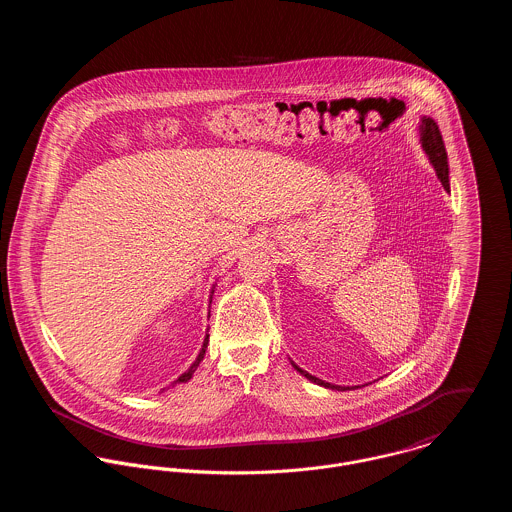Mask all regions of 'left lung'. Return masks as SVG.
<instances>
[{"label": "left lung", "mask_w": 512, "mask_h": 512, "mask_svg": "<svg viewBox=\"0 0 512 512\" xmlns=\"http://www.w3.org/2000/svg\"><path fill=\"white\" fill-rule=\"evenodd\" d=\"M418 134H420V144L424 153L428 155L430 163L434 165L436 169V175H438L443 189L449 193V165H447V153H445V146H443V140H441V134H439L438 124L430 118V116H422L420 122H418ZM293 368L303 374L307 380L319 384V386H325V388H331V390H351V386H339V384H331V382H325L309 372H305L303 368L295 365L292 361ZM353 388H359V386H353Z\"/></svg>", "instance_id": "8db88e82"}]
</instances>
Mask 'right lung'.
Returning <instances> with one entry per match:
<instances>
[{
  "instance_id": "right-lung-1",
  "label": "right lung",
  "mask_w": 512,
  "mask_h": 512,
  "mask_svg": "<svg viewBox=\"0 0 512 512\" xmlns=\"http://www.w3.org/2000/svg\"><path fill=\"white\" fill-rule=\"evenodd\" d=\"M213 293H215V284H213V290H211V297H209V305H211V301H213ZM207 345H209V335H205V341H203V347H201V351H199V355H197V359H195V363L189 366V370H185L173 384H181V382H187V380H191L193 378V374H195V370H197V366L201 365V361L205 359V351H207ZM171 384V386H173ZM165 390V388H163Z\"/></svg>"
}]
</instances>
